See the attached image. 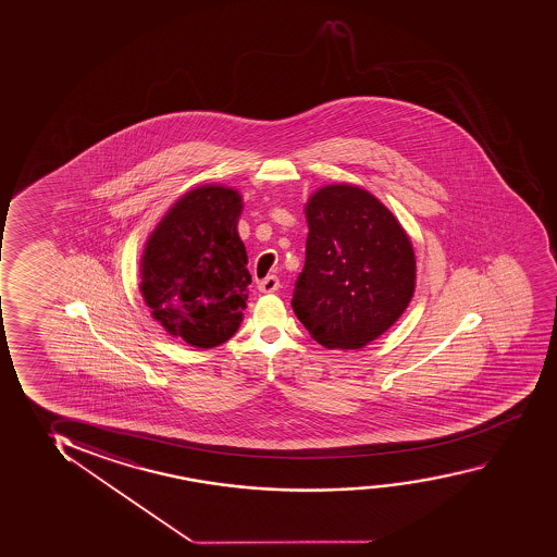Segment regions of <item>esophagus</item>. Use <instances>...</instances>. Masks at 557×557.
Masks as SVG:
<instances>
[{
	"label": "esophagus",
	"mask_w": 557,
	"mask_h": 557,
	"mask_svg": "<svg viewBox=\"0 0 557 557\" xmlns=\"http://www.w3.org/2000/svg\"><path fill=\"white\" fill-rule=\"evenodd\" d=\"M258 288L263 294H271V292H276V289L281 288V281L275 275L265 276L263 281L258 282Z\"/></svg>",
	"instance_id": "obj_1"
}]
</instances>
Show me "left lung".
Instances as JSON below:
<instances>
[{
	"label": "left lung",
	"instance_id": "8db88e82",
	"mask_svg": "<svg viewBox=\"0 0 557 557\" xmlns=\"http://www.w3.org/2000/svg\"><path fill=\"white\" fill-rule=\"evenodd\" d=\"M305 268L292 307L326 349H362L385 334L416 292V253L393 212L357 186L312 195Z\"/></svg>",
	"mask_w": 557,
	"mask_h": 557
}]
</instances>
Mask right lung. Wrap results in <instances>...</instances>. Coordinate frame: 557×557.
<instances>
[{
	"label": "right lung",
	"instance_id": "right-lung-1",
	"mask_svg": "<svg viewBox=\"0 0 557 557\" xmlns=\"http://www.w3.org/2000/svg\"><path fill=\"white\" fill-rule=\"evenodd\" d=\"M235 189L200 186L184 195L149 235L141 296L169 334L212 349L235 335L248 299L246 248Z\"/></svg>",
	"mask_w": 557,
	"mask_h": 557
}]
</instances>
